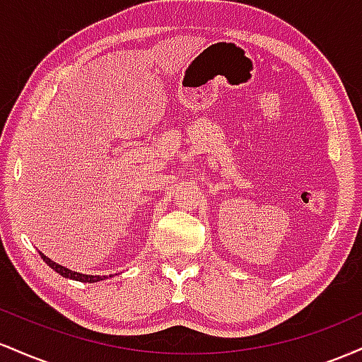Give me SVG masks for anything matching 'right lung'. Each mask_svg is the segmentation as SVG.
<instances>
[{
  "mask_svg": "<svg viewBox=\"0 0 362 362\" xmlns=\"http://www.w3.org/2000/svg\"><path fill=\"white\" fill-rule=\"evenodd\" d=\"M40 257H42L45 264L49 265V267L52 269V271H56L59 276L66 277V279H73V281H80V282H98V281H103V279H109L112 276H90V274H81V272H74L71 269L68 267H62V265L56 264V262H52L49 257H45L42 252H40Z\"/></svg>",
  "mask_w": 362,
  "mask_h": 362,
  "instance_id": "right-lung-1",
  "label": "right lung"
}]
</instances>
